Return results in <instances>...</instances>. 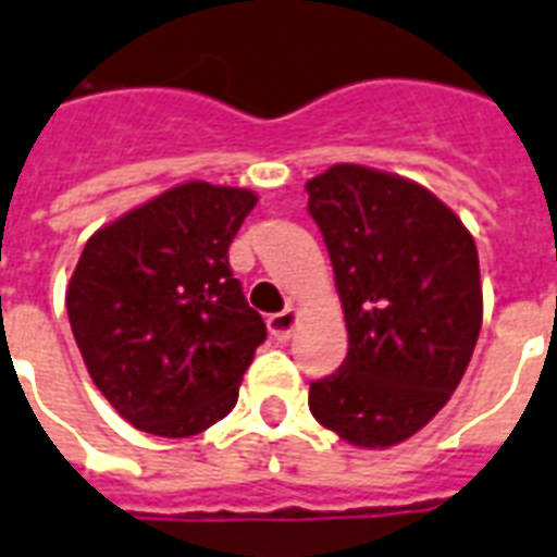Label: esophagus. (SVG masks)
<instances>
[{"label":"esophagus","instance_id":"34e87169","mask_svg":"<svg viewBox=\"0 0 557 557\" xmlns=\"http://www.w3.org/2000/svg\"><path fill=\"white\" fill-rule=\"evenodd\" d=\"M297 330V309H283V312L271 314L269 318V332L280 344H286Z\"/></svg>","mask_w":557,"mask_h":557}]
</instances>
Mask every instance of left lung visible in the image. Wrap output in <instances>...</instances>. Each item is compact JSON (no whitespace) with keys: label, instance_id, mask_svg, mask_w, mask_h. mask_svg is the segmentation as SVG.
<instances>
[{"label":"left lung","instance_id":"obj_1","mask_svg":"<svg viewBox=\"0 0 557 557\" xmlns=\"http://www.w3.org/2000/svg\"><path fill=\"white\" fill-rule=\"evenodd\" d=\"M335 269L349 352L309 410L356 448L422 431L466 375L483 326L474 236L410 178L335 164L306 182Z\"/></svg>","mask_w":557,"mask_h":557}]
</instances>
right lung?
<instances>
[{
    "instance_id": "add662e5",
    "label": "right lung",
    "mask_w": 557,
    "mask_h": 557,
    "mask_svg": "<svg viewBox=\"0 0 557 557\" xmlns=\"http://www.w3.org/2000/svg\"><path fill=\"white\" fill-rule=\"evenodd\" d=\"M257 205L185 182L89 236L65 309L95 387L126 422L182 440L225 419L265 341L227 248Z\"/></svg>"
}]
</instances>
